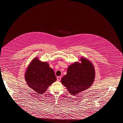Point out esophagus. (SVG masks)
Instances as JSON below:
<instances>
[{"mask_svg":"<svg viewBox=\"0 0 123 123\" xmlns=\"http://www.w3.org/2000/svg\"><path fill=\"white\" fill-rule=\"evenodd\" d=\"M57 81H60L61 79V76H58L57 77Z\"/></svg>","mask_w":123,"mask_h":123,"instance_id":"esophagus-1","label":"esophagus"}]
</instances>
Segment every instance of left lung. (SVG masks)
Returning <instances> with one entry per match:
<instances>
[{"label":"left lung","instance_id":"8db88e82","mask_svg":"<svg viewBox=\"0 0 123 123\" xmlns=\"http://www.w3.org/2000/svg\"><path fill=\"white\" fill-rule=\"evenodd\" d=\"M81 63L75 62L70 64L67 74L62 78L61 82L70 94L76 95L90 88L95 76L94 64L88 59L81 57Z\"/></svg>","mask_w":123,"mask_h":123}]
</instances>
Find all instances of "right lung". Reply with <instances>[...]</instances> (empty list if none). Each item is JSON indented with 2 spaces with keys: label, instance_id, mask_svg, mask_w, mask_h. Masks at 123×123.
<instances>
[{
  "label": "right lung",
  "instance_id": "obj_1",
  "mask_svg": "<svg viewBox=\"0 0 123 123\" xmlns=\"http://www.w3.org/2000/svg\"><path fill=\"white\" fill-rule=\"evenodd\" d=\"M38 58H35L30 62L24 77L29 87L37 93L42 94L57 80V77L49 64L47 62L41 61Z\"/></svg>",
  "mask_w": 123,
  "mask_h": 123
}]
</instances>
